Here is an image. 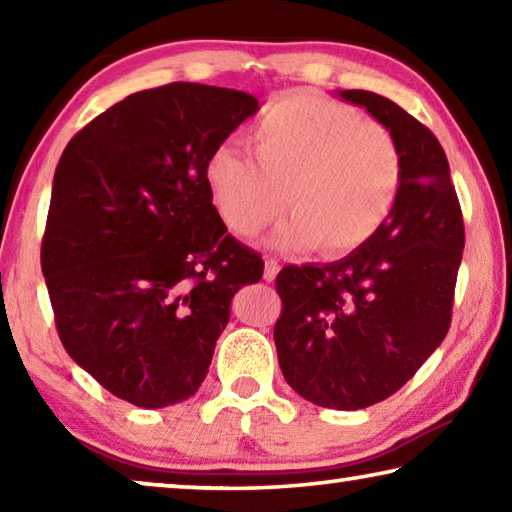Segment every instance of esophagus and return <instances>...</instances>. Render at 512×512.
<instances>
[{"label":"esophagus","instance_id":"obj_1","mask_svg":"<svg viewBox=\"0 0 512 512\" xmlns=\"http://www.w3.org/2000/svg\"><path fill=\"white\" fill-rule=\"evenodd\" d=\"M277 273H280V264H277V259L268 257L266 262H264V280L266 282H273L275 277H277Z\"/></svg>","mask_w":512,"mask_h":512}]
</instances>
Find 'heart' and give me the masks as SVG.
I'll use <instances>...</instances> for the list:
<instances>
[{
    "mask_svg": "<svg viewBox=\"0 0 512 512\" xmlns=\"http://www.w3.org/2000/svg\"><path fill=\"white\" fill-rule=\"evenodd\" d=\"M255 158L219 144L205 162L216 214L253 239L287 210L273 244L343 255L377 235L402 185V151L384 124L309 92L275 99L253 126Z\"/></svg>",
    "mask_w": 512,
    "mask_h": 512,
    "instance_id": "b5f03b06",
    "label": "heart"
}]
</instances>
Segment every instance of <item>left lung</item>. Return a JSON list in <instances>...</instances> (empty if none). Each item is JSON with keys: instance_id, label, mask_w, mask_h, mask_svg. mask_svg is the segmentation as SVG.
<instances>
[{"instance_id": "8db88e82", "label": "left lung", "mask_w": 512, "mask_h": 512, "mask_svg": "<svg viewBox=\"0 0 512 512\" xmlns=\"http://www.w3.org/2000/svg\"><path fill=\"white\" fill-rule=\"evenodd\" d=\"M339 97L395 135L400 194L368 244L339 262L282 268L273 339L293 391L323 409L357 411L400 391L443 343L465 228L436 135L381 94Z\"/></svg>"}]
</instances>
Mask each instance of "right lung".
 Wrapping results in <instances>:
<instances>
[{
    "label": "right lung",
    "instance_id": "1",
    "mask_svg": "<svg viewBox=\"0 0 512 512\" xmlns=\"http://www.w3.org/2000/svg\"><path fill=\"white\" fill-rule=\"evenodd\" d=\"M257 110L248 92L169 83L115 103L60 155L40 253L58 336L142 409L198 391L232 298L262 280L205 183L210 153Z\"/></svg>",
    "mask_w": 512,
    "mask_h": 512
}]
</instances>
